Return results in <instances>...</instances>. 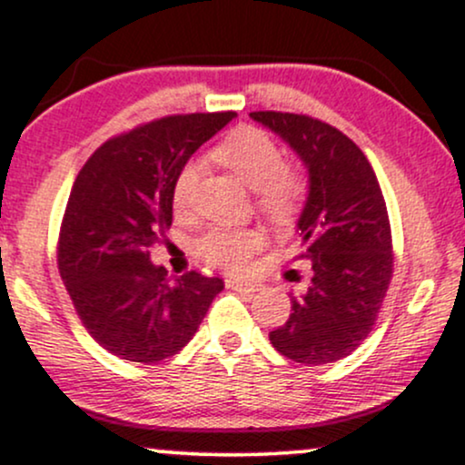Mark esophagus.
<instances>
[{
    "instance_id": "1",
    "label": "esophagus",
    "mask_w": 465,
    "mask_h": 465,
    "mask_svg": "<svg viewBox=\"0 0 465 465\" xmlns=\"http://www.w3.org/2000/svg\"><path fill=\"white\" fill-rule=\"evenodd\" d=\"M224 284H227L229 289L244 291V293H256V291H260V284L244 282V280H238V278H227V280H224Z\"/></svg>"
}]
</instances>
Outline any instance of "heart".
<instances>
[{"label": "heart", "instance_id": "heart-1", "mask_svg": "<svg viewBox=\"0 0 465 465\" xmlns=\"http://www.w3.org/2000/svg\"><path fill=\"white\" fill-rule=\"evenodd\" d=\"M213 161L232 170L244 185L253 190L260 213L273 221H287L302 205L309 183L304 172L284 161L282 147L260 127L241 125L229 132L212 150ZM198 167L187 163L176 174L172 187V205L176 213L187 212L196 190ZM264 244L256 227H212L193 242V252L212 267L238 272Z\"/></svg>", "mask_w": 465, "mask_h": 465}]
</instances>
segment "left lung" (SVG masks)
<instances>
[{
  "label": "left lung",
  "mask_w": 465,
  "mask_h": 465,
  "mask_svg": "<svg viewBox=\"0 0 465 465\" xmlns=\"http://www.w3.org/2000/svg\"><path fill=\"white\" fill-rule=\"evenodd\" d=\"M282 136L309 170V198L298 221L307 291L269 333L273 349L298 364L351 355L373 331L392 280V236L384 193L369 158L338 127L307 114L252 112Z\"/></svg>",
  "instance_id": "8db88e82"
}]
</instances>
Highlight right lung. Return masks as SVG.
<instances>
[{"label": "right lung", "instance_id": "1", "mask_svg": "<svg viewBox=\"0 0 465 465\" xmlns=\"http://www.w3.org/2000/svg\"><path fill=\"white\" fill-rule=\"evenodd\" d=\"M236 112L176 114L105 141L76 176L57 242L61 280L85 331L121 360L156 364L193 338L221 278L170 280L150 247L172 224L176 174Z\"/></svg>", "mask_w": 465, "mask_h": 465}]
</instances>
